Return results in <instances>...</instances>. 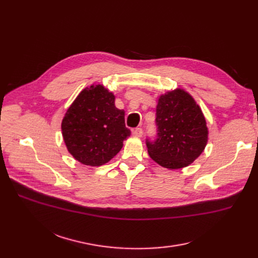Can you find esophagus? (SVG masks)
I'll return each instance as SVG.
<instances>
[{
  "label": "esophagus",
  "mask_w": 258,
  "mask_h": 258,
  "mask_svg": "<svg viewBox=\"0 0 258 258\" xmlns=\"http://www.w3.org/2000/svg\"><path fill=\"white\" fill-rule=\"evenodd\" d=\"M132 134L134 137H138V138H141L143 136V129L138 127V128H134L132 129Z\"/></svg>",
  "instance_id": "obj_1"
}]
</instances>
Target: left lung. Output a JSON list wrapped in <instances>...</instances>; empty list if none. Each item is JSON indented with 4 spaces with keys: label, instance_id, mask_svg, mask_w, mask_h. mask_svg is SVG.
<instances>
[{
    "label": "left lung",
    "instance_id": "obj_1",
    "mask_svg": "<svg viewBox=\"0 0 258 258\" xmlns=\"http://www.w3.org/2000/svg\"><path fill=\"white\" fill-rule=\"evenodd\" d=\"M155 139H146L150 157L168 169L192 164L204 151L208 128L200 106L181 89L159 97L156 107Z\"/></svg>",
    "mask_w": 258,
    "mask_h": 258
}]
</instances>
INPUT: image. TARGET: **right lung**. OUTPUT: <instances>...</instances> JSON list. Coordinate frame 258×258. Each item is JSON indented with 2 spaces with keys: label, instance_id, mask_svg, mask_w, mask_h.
Returning <instances> with one entry per match:
<instances>
[{
  "label": "right lung",
  "instance_id": "right-lung-1",
  "mask_svg": "<svg viewBox=\"0 0 258 258\" xmlns=\"http://www.w3.org/2000/svg\"><path fill=\"white\" fill-rule=\"evenodd\" d=\"M68 151L88 166H102L113 158L130 134L125 111L114 105V95L102 85L85 88L68 108L62 121Z\"/></svg>",
  "mask_w": 258,
  "mask_h": 258
}]
</instances>
